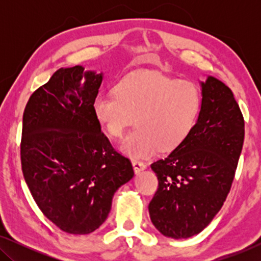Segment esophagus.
Masks as SVG:
<instances>
[{
	"label": "esophagus",
	"mask_w": 261,
	"mask_h": 261,
	"mask_svg": "<svg viewBox=\"0 0 261 261\" xmlns=\"http://www.w3.org/2000/svg\"><path fill=\"white\" fill-rule=\"evenodd\" d=\"M132 164H133V169L135 173H140L141 171L146 170V167H147V165H146L145 163L139 162V160H133V163Z\"/></svg>",
	"instance_id": "1"
}]
</instances>
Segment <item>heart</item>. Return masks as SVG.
<instances>
[{
  "label": "heart",
  "instance_id": "b5f03b06",
  "mask_svg": "<svg viewBox=\"0 0 261 261\" xmlns=\"http://www.w3.org/2000/svg\"><path fill=\"white\" fill-rule=\"evenodd\" d=\"M201 110L202 92L195 82L158 71L127 74L116 92H101L92 102L95 119L109 137L121 138L137 121V129L119 146L134 159L183 145L197 126Z\"/></svg>",
  "mask_w": 261,
  "mask_h": 261
}]
</instances>
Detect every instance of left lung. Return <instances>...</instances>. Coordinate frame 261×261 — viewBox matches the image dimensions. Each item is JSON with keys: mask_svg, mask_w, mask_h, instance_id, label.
Returning a JSON list of instances; mask_svg holds the SVG:
<instances>
[{"mask_svg": "<svg viewBox=\"0 0 261 261\" xmlns=\"http://www.w3.org/2000/svg\"><path fill=\"white\" fill-rule=\"evenodd\" d=\"M199 85L197 126L183 145L151 165L159 188L148 205L149 217L172 239L201 233L220 212L244 145V117L230 89L213 76Z\"/></svg>", "mask_w": 261, "mask_h": 261, "instance_id": "1", "label": "left lung"}]
</instances>
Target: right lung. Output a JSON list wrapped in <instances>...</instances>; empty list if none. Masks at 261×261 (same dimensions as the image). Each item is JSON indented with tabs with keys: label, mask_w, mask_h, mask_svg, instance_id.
Returning <instances> with one entry per match:
<instances>
[{
	"label": "right lung",
	"mask_w": 261,
	"mask_h": 261,
	"mask_svg": "<svg viewBox=\"0 0 261 261\" xmlns=\"http://www.w3.org/2000/svg\"><path fill=\"white\" fill-rule=\"evenodd\" d=\"M103 72L62 67L27 102L21 165L44 215L63 231L90 234L105 222L117 189L134 177L95 119Z\"/></svg>",
	"instance_id": "add662e5"
}]
</instances>
